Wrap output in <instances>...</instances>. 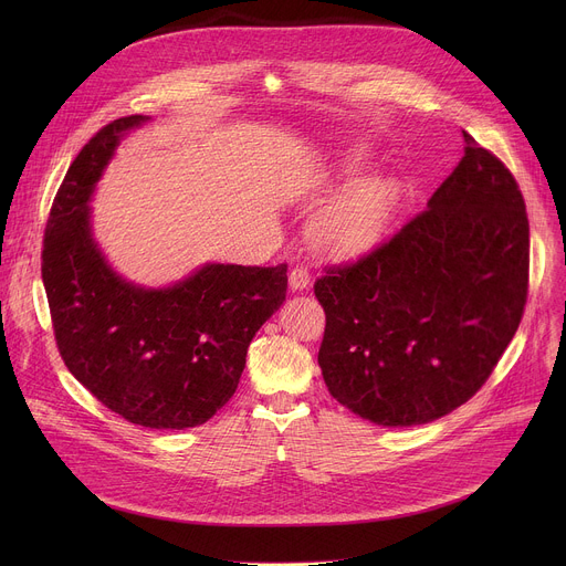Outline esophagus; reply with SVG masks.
<instances>
[{
    "mask_svg": "<svg viewBox=\"0 0 566 566\" xmlns=\"http://www.w3.org/2000/svg\"><path fill=\"white\" fill-rule=\"evenodd\" d=\"M308 282H311L308 269H304V266L291 269V273H289V286H291V291H304V289L308 286Z\"/></svg>",
    "mask_w": 566,
    "mask_h": 566,
    "instance_id": "1",
    "label": "esophagus"
}]
</instances>
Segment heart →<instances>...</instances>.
Returning a JSON list of instances; mask_svg holds the SVG:
<instances>
[{"instance_id":"1","label":"heart","mask_w":566,"mask_h":566,"mask_svg":"<svg viewBox=\"0 0 566 566\" xmlns=\"http://www.w3.org/2000/svg\"><path fill=\"white\" fill-rule=\"evenodd\" d=\"M365 154L347 151L338 170L354 175ZM398 203V188L389 177L369 175L345 186L311 221L313 244L332 258L349 260L371 251L385 234Z\"/></svg>"}]
</instances>
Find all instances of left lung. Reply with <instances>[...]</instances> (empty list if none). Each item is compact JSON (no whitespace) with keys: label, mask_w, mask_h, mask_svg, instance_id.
<instances>
[{"label":"left lung","mask_w":566,"mask_h":566,"mask_svg":"<svg viewBox=\"0 0 566 566\" xmlns=\"http://www.w3.org/2000/svg\"><path fill=\"white\" fill-rule=\"evenodd\" d=\"M463 156L387 244L315 282L317 363L360 419L410 428L457 410L513 340L528 289V219L502 160L463 132Z\"/></svg>","instance_id":"left-lung-1"}]
</instances>
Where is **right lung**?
Here are the masks:
<instances>
[{
    "label": "right lung",
    "instance_id": "right-lung-1",
    "mask_svg": "<svg viewBox=\"0 0 566 566\" xmlns=\"http://www.w3.org/2000/svg\"><path fill=\"white\" fill-rule=\"evenodd\" d=\"M149 120L118 118L75 156L46 221L42 282L69 371L129 423L186 430L234 394L251 340L286 297V264L208 262L166 286L109 264L92 201L118 145Z\"/></svg>",
    "mask_w": 566,
    "mask_h": 566
}]
</instances>
